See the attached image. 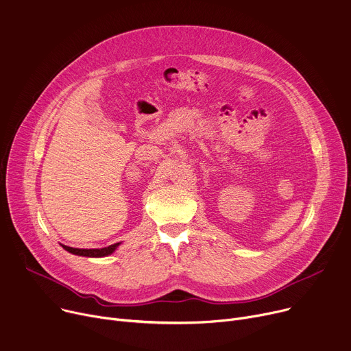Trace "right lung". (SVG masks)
I'll list each match as a JSON object with an SVG mask.
<instances>
[{"label": "right lung", "instance_id": "right-lung-1", "mask_svg": "<svg viewBox=\"0 0 351 351\" xmlns=\"http://www.w3.org/2000/svg\"><path fill=\"white\" fill-rule=\"evenodd\" d=\"M119 246V243H113L110 246L102 247V249H78V247H70L62 245L66 250H69L73 254H78V256H88V258H102V256H108V254L113 253L114 249Z\"/></svg>", "mask_w": 351, "mask_h": 351}]
</instances>
